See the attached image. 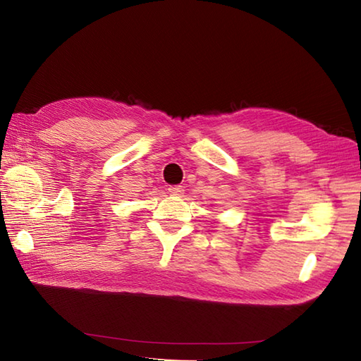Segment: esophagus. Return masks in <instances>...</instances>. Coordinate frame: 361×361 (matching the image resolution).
I'll return each instance as SVG.
<instances>
[{
	"label": "esophagus",
	"instance_id": "esophagus-1",
	"mask_svg": "<svg viewBox=\"0 0 361 361\" xmlns=\"http://www.w3.org/2000/svg\"><path fill=\"white\" fill-rule=\"evenodd\" d=\"M167 190H169V192H171L172 195H181L183 192H185V189H183V186H171Z\"/></svg>",
	"mask_w": 361,
	"mask_h": 361
}]
</instances>
